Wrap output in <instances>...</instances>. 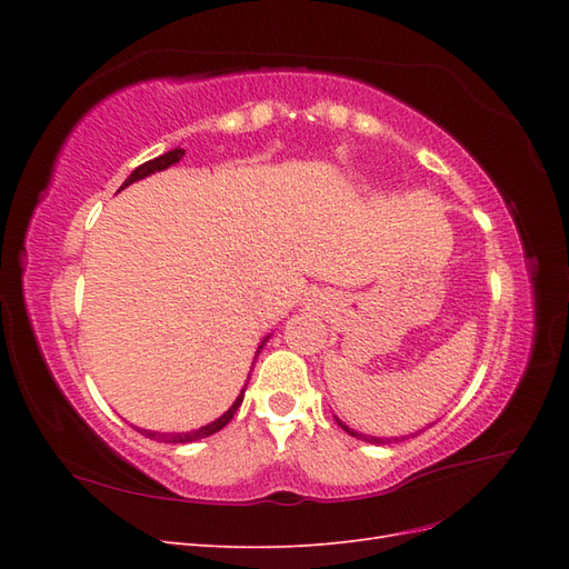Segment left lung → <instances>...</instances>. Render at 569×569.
<instances>
[{
  "label": "left lung",
  "mask_w": 569,
  "mask_h": 569,
  "mask_svg": "<svg viewBox=\"0 0 569 569\" xmlns=\"http://www.w3.org/2000/svg\"><path fill=\"white\" fill-rule=\"evenodd\" d=\"M341 425V422H339ZM343 429H347L349 435H353V437H358V439H363V441H370V443H385V441H389V439H377V437H366V435H358V432H353V429H349L347 425H341Z\"/></svg>",
  "instance_id": "left-lung-1"
}]
</instances>
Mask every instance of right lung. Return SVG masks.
Returning <instances> with one entry per match:
<instances>
[{
	"label": "right lung",
	"mask_w": 569,
	"mask_h": 569,
	"mask_svg": "<svg viewBox=\"0 0 569 569\" xmlns=\"http://www.w3.org/2000/svg\"><path fill=\"white\" fill-rule=\"evenodd\" d=\"M182 153H184V149H173V151H166L163 157H157V159H151V161H147V163H142V166H137L132 173H130V178L120 184V189L123 187H128V184H132L134 180H142V178H147V176H151V173H157V170H163V168H168V166H173V163H178L180 159H182ZM263 349V343L261 347H258V351ZM247 389V387H244ZM244 389H242V393L237 396V401L230 406V410L226 412V416H220L216 422H211V425H206V427H199V429H194V432H180V435H161V432H149V429H137V432L140 435H144L147 439H153V441H166V443H187V441H197V439H203V437H211V435H216V432H220L222 427H226L230 420H232V416L237 412V408L242 406V399H244Z\"/></svg>",
	"instance_id": "right-lung-1"
}]
</instances>
